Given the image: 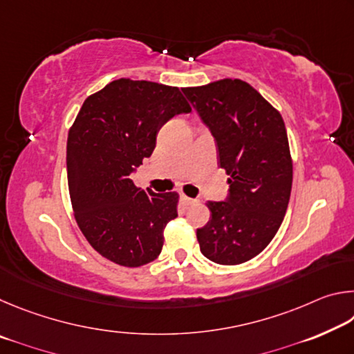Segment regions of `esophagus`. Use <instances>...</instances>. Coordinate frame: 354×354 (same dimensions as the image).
Wrapping results in <instances>:
<instances>
[{
  "label": "esophagus",
  "mask_w": 354,
  "mask_h": 354,
  "mask_svg": "<svg viewBox=\"0 0 354 354\" xmlns=\"http://www.w3.org/2000/svg\"><path fill=\"white\" fill-rule=\"evenodd\" d=\"M181 201L184 203L185 206H192V205H196V203H198V200L189 198V196H185V195H181Z\"/></svg>",
  "instance_id": "1"
}]
</instances>
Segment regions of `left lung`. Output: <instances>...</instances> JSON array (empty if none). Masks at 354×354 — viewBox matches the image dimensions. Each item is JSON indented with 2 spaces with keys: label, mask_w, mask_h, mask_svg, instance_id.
I'll return each mask as SVG.
<instances>
[{
  "label": "left lung",
  "mask_w": 354,
  "mask_h": 354,
  "mask_svg": "<svg viewBox=\"0 0 354 354\" xmlns=\"http://www.w3.org/2000/svg\"><path fill=\"white\" fill-rule=\"evenodd\" d=\"M183 93L211 131L227 195L207 201L211 218L196 230L200 250L220 266L253 259L272 242L289 205L292 159L281 113L241 80H221Z\"/></svg>",
  "instance_id": "1"
}]
</instances>
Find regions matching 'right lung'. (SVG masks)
Segmentation results:
<instances>
[{"label":"right lung","instance_id":"add662e5","mask_svg":"<svg viewBox=\"0 0 354 354\" xmlns=\"http://www.w3.org/2000/svg\"><path fill=\"white\" fill-rule=\"evenodd\" d=\"M192 109L178 87L112 81L88 97L67 140L70 198L82 234L124 267L154 261L164 227L178 217V194L136 187L131 175L156 148L159 129Z\"/></svg>","mask_w":354,"mask_h":354}]
</instances>
